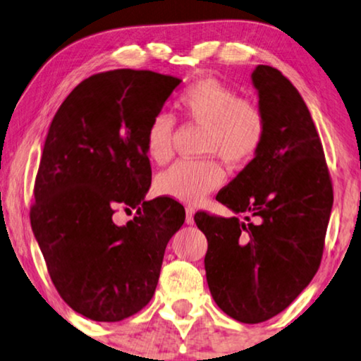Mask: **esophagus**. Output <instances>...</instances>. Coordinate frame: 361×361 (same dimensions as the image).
<instances>
[{
    "mask_svg": "<svg viewBox=\"0 0 361 361\" xmlns=\"http://www.w3.org/2000/svg\"><path fill=\"white\" fill-rule=\"evenodd\" d=\"M194 209H190V207H187L185 209V224L187 225H194Z\"/></svg>",
    "mask_w": 361,
    "mask_h": 361,
    "instance_id": "obj_1",
    "label": "esophagus"
}]
</instances>
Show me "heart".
<instances>
[{
  "label": "heart",
  "mask_w": 361,
  "mask_h": 361,
  "mask_svg": "<svg viewBox=\"0 0 361 361\" xmlns=\"http://www.w3.org/2000/svg\"><path fill=\"white\" fill-rule=\"evenodd\" d=\"M182 116L205 126L204 154H215L230 164H245L261 149L266 120L258 103L238 98L236 92L214 77L190 83L177 100ZM174 120L157 113L146 130V156L154 164H164L172 156ZM225 172L219 162L180 161L161 172L156 190L184 204H200L210 192L224 184Z\"/></svg>",
  "instance_id": "1"
}]
</instances>
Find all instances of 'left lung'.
<instances>
[{
	"mask_svg": "<svg viewBox=\"0 0 361 361\" xmlns=\"http://www.w3.org/2000/svg\"><path fill=\"white\" fill-rule=\"evenodd\" d=\"M266 120L261 149L216 195L238 216L195 214L209 241L212 298L231 319L264 322L288 307L317 273L334 190L309 108L278 68L251 73Z\"/></svg>",
	"mask_w": 361,
	"mask_h": 361,
	"instance_id": "1",
	"label": "left lung"
}]
</instances>
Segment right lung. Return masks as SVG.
Listing matches in <instances>:
<instances>
[{
	"label": "right lung",
	"mask_w": 361,
	"mask_h": 361,
	"mask_svg": "<svg viewBox=\"0 0 361 361\" xmlns=\"http://www.w3.org/2000/svg\"><path fill=\"white\" fill-rule=\"evenodd\" d=\"M180 78L118 68L88 77L49 126L31 226L61 298L87 319L118 322L149 302L185 210L151 185L146 130ZM137 209L126 226L116 206Z\"/></svg>",
	"instance_id": "obj_1"
}]
</instances>
